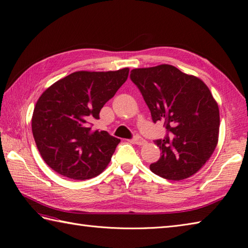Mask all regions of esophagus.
Instances as JSON below:
<instances>
[{
    "mask_svg": "<svg viewBox=\"0 0 248 248\" xmlns=\"http://www.w3.org/2000/svg\"><path fill=\"white\" fill-rule=\"evenodd\" d=\"M132 141L134 142V144L139 145V146H144V145H146V142H147L144 139L140 138V137H136L132 140Z\"/></svg>",
    "mask_w": 248,
    "mask_h": 248,
    "instance_id": "34e87169",
    "label": "esophagus"
}]
</instances>
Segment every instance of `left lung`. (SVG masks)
<instances>
[{
  "mask_svg": "<svg viewBox=\"0 0 248 248\" xmlns=\"http://www.w3.org/2000/svg\"><path fill=\"white\" fill-rule=\"evenodd\" d=\"M154 122H164L170 137L157 140L158 161L154 174L180 181L199 171L213 154L219 136V108L201 78L161 64L130 72Z\"/></svg>",
  "mask_w": 248,
  "mask_h": 248,
  "instance_id": "obj_1",
  "label": "left lung"
}]
</instances>
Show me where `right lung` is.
Instances as JSON below:
<instances>
[{"label":"right lung","mask_w":248,"mask_h":248,"mask_svg":"<svg viewBox=\"0 0 248 248\" xmlns=\"http://www.w3.org/2000/svg\"><path fill=\"white\" fill-rule=\"evenodd\" d=\"M129 68L77 71L56 81L37 100L33 137L47 166L73 180L98 176L107 169L119 139L93 130L91 122L127 80Z\"/></svg>","instance_id":"obj_1"}]
</instances>
